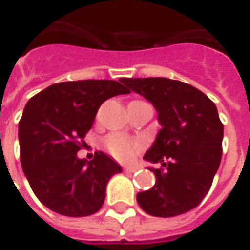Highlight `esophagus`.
<instances>
[{
    "instance_id": "esophagus-1",
    "label": "esophagus",
    "mask_w": 250,
    "mask_h": 250,
    "mask_svg": "<svg viewBox=\"0 0 250 250\" xmlns=\"http://www.w3.org/2000/svg\"><path fill=\"white\" fill-rule=\"evenodd\" d=\"M138 170H139V166H128V167H125V173L132 174V173H136Z\"/></svg>"
}]
</instances>
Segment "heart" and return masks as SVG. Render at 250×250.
I'll return each instance as SVG.
<instances>
[{"label": "heart", "instance_id": "heart-1", "mask_svg": "<svg viewBox=\"0 0 250 250\" xmlns=\"http://www.w3.org/2000/svg\"><path fill=\"white\" fill-rule=\"evenodd\" d=\"M104 146L115 158L120 161H131L135 157V154L142 148V143L139 141L128 139L119 134H114L105 138Z\"/></svg>", "mask_w": 250, "mask_h": 250}]
</instances>
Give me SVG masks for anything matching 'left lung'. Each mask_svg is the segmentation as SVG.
Wrapping results in <instances>:
<instances>
[{
	"label": "left lung",
	"mask_w": 250,
	"mask_h": 250,
	"mask_svg": "<svg viewBox=\"0 0 250 250\" xmlns=\"http://www.w3.org/2000/svg\"><path fill=\"white\" fill-rule=\"evenodd\" d=\"M120 82L154 105L162 125L143 157L162 167H148L157 181L136 194L138 204L155 217L194 209L209 191L222 155L224 125L215 104L193 85L166 77Z\"/></svg>",
	"instance_id": "1"
}]
</instances>
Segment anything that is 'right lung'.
Returning a JSON list of instances; mask_svg holds the SVG:
<instances>
[{"label": "right lung", "instance_id": "obj_1", "mask_svg": "<svg viewBox=\"0 0 250 250\" xmlns=\"http://www.w3.org/2000/svg\"><path fill=\"white\" fill-rule=\"evenodd\" d=\"M125 93L130 89L122 82L79 80L52 84L29 99L19 123L20 158L33 193L48 209L85 217L102 208L107 184L122 167L102 151L92 161L80 159L77 151L102 103Z\"/></svg>", "mask_w": 250, "mask_h": 250}]
</instances>
